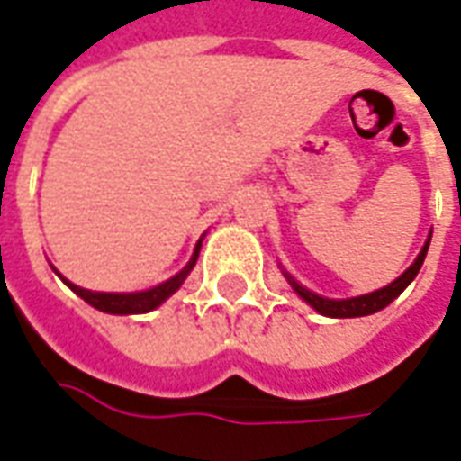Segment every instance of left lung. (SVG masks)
Returning <instances> with one entry per match:
<instances>
[{
  "label": "left lung",
  "mask_w": 461,
  "mask_h": 461,
  "mask_svg": "<svg viewBox=\"0 0 461 461\" xmlns=\"http://www.w3.org/2000/svg\"><path fill=\"white\" fill-rule=\"evenodd\" d=\"M429 240H432V236H427L422 250H420V256L414 258L412 266L407 267L397 280H393L390 285H384V288L380 290H372L367 295H357V298H322V295L312 293V290H308L305 285H300L298 280L290 276V273H285V270H283V276H285V280L290 283V288L295 290L300 298L308 303L310 308L318 310L320 315H325V318H362V315H372V312H377V310L387 308V305L412 283L414 277H417V273H420V267H422L427 248H429Z\"/></svg>",
  "instance_id": "obj_1"
}]
</instances>
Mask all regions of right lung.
<instances>
[{
	"mask_svg": "<svg viewBox=\"0 0 461 461\" xmlns=\"http://www.w3.org/2000/svg\"><path fill=\"white\" fill-rule=\"evenodd\" d=\"M201 243H203V238L195 243L194 256H191V260L185 263L184 270H178L173 277L158 283L156 288L139 290V293H96V290H86V288H79V285H74L71 280H67V277L59 273L57 267H54V273H57V276L61 277V280H64L68 288L74 290L81 300H86L91 308L101 310V312H109V315H141V312H151V310H156L158 305H163V303L171 298L176 290L184 285V280L188 277V273L194 270L195 260H198Z\"/></svg>",
	"mask_w": 461,
	"mask_h": 461,
	"instance_id": "right-lung-1",
	"label": "right lung"
}]
</instances>
